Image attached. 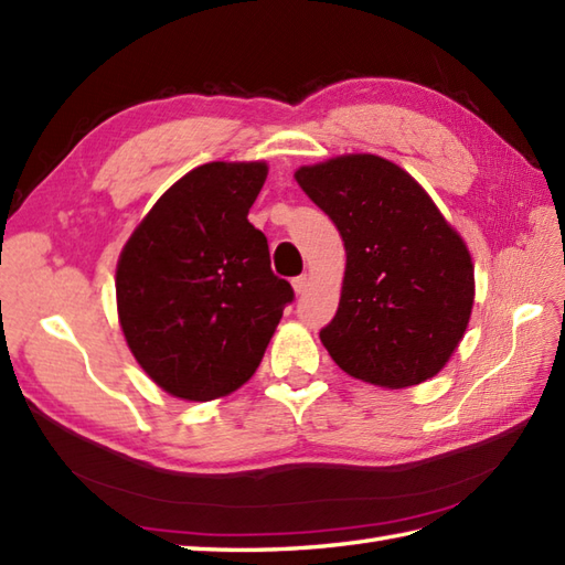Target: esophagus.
Masks as SVG:
<instances>
[{"mask_svg": "<svg viewBox=\"0 0 565 565\" xmlns=\"http://www.w3.org/2000/svg\"><path fill=\"white\" fill-rule=\"evenodd\" d=\"M306 289H308V276H306V274L296 276V279H294V291H296L298 296H303Z\"/></svg>", "mask_w": 565, "mask_h": 565, "instance_id": "34e87169", "label": "esophagus"}]
</instances>
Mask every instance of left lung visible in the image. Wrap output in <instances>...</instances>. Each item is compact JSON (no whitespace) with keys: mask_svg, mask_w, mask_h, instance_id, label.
<instances>
[{"mask_svg":"<svg viewBox=\"0 0 565 565\" xmlns=\"http://www.w3.org/2000/svg\"><path fill=\"white\" fill-rule=\"evenodd\" d=\"M296 182L347 249L340 308L320 340L340 369L386 388L439 374L473 308V264L427 191L379 154L301 167Z\"/></svg>","mask_w":565,"mask_h":565,"instance_id":"1","label":"left lung"}]
</instances>
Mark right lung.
Masks as SVG:
<instances>
[{"label": "right lung", "instance_id": "obj_1", "mask_svg": "<svg viewBox=\"0 0 565 565\" xmlns=\"http://www.w3.org/2000/svg\"><path fill=\"white\" fill-rule=\"evenodd\" d=\"M264 162H209L164 191L116 267L118 320L146 374L213 401L255 374L294 289L247 221Z\"/></svg>", "mask_w": 565, "mask_h": 565}]
</instances>
